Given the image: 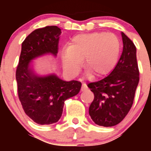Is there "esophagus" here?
Segmentation results:
<instances>
[{
	"instance_id": "esophagus-1",
	"label": "esophagus",
	"mask_w": 151,
	"mask_h": 151,
	"mask_svg": "<svg viewBox=\"0 0 151 151\" xmlns=\"http://www.w3.org/2000/svg\"><path fill=\"white\" fill-rule=\"evenodd\" d=\"M88 88L86 83L83 82V83H82V91H86V90H88Z\"/></svg>"
}]
</instances>
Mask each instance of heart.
Here are the masks:
<instances>
[{
  "instance_id": "obj_1",
  "label": "heart",
  "mask_w": 151,
  "mask_h": 151,
  "mask_svg": "<svg viewBox=\"0 0 151 151\" xmlns=\"http://www.w3.org/2000/svg\"><path fill=\"white\" fill-rule=\"evenodd\" d=\"M120 50V41L113 33L80 34L73 37L69 46L63 50V63L69 73L76 74L84 59L86 71L92 76H101L114 68Z\"/></svg>"
}]
</instances>
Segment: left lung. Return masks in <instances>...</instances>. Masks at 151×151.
<instances>
[{
	"mask_svg": "<svg viewBox=\"0 0 151 151\" xmlns=\"http://www.w3.org/2000/svg\"><path fill=\"white\" fill-rule=\"evenodd\" d=\"M121 34L123 50L116 67L106 77L88 85L94 95L89 115L94 123L104 127L117 125L127 115L139 82L136 47L123 32Z\"/></svg>",
	"mask_w": 151,
	"mask_h": 151,
	"instance_id": "1",
	"label": "left lung"
}]
</instances>
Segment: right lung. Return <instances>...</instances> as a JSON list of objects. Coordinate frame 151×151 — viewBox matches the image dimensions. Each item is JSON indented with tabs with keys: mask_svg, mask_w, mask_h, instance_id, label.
I'll return each mask as SVG.
<instances>
[{
	"mask_svg": "<svg viewBox=\"0 0 151 151\" xmlns=\"http://www.w3.org/2000/svg\"><path fill=\"white\" fill-rule=\"evenodd\" d=\"M61 29L56 26L35 29L22 43L16 72L19 99L26 115L39 125L57 122L63 113L64 102L78 94L82 83L66 82L54 74L38 76L29 63L46 54L57 56Z\"/></svg>",
	"mask_w": 151,
	"mask_h": 151,
	"instance_id": "1",
	"label": "right lung"
}]
</instances>
